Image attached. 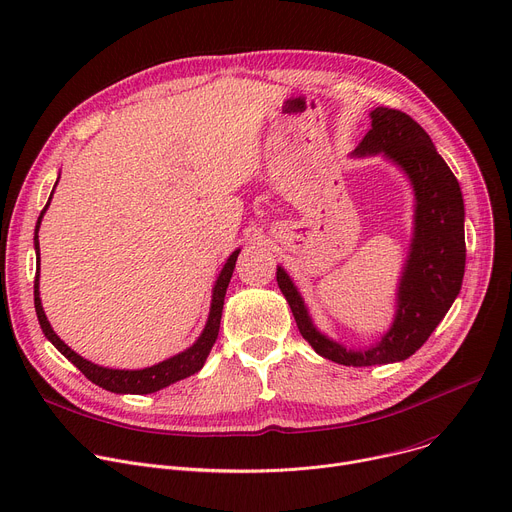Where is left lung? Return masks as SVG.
I'll return each instance as SVG.
<instances>
[{"label": "left lung", "mask_w": 512, "mask_h": 512, "mask_svg": "<svg viewBox=\"0 0 512 512\" xmlns=\"http://www.w3.org/2000/svg\"><path fill=\"white\" fill-rule=\"evenodd\" d=\"M369 116L371 129L352 157L381 153L408 176L414 192V229L389 330L367 348H346L328 338L313 324L287 270L277 266V283L301 336L320 357L346 367L387 365L412 357L457 299L465 272V209L457 178L428 133L406 112L377 106Z\"/></svg>", "instance_id": "8db88e82"}]
</instances>
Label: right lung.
Masks as SVG:
<instances>
[{
	"instance_id": "obj_1",
	"label": "right lung",
	"mask_w": 512,
	"mask_h": 512,
	"mask_svg": "<svg viewBox=\"0 0 512 512\" xmlns=\"http://www.w3.org/2000/svg\"><path fill=\"white\" fill-rule=\"evenodd\" d=\"M59 182V180H57ZM55 182V186H57ZM55 192V188H53ZM53 192L49 196V203L45 205V209L41 211V217H38L36 221V227H34V250H36V260H38V268H36V277H34V309H36V318H38V324H41L43 328V334L47 336V340L53 342V346L61 352V355L71 361L77 369H80L92 383L100 385L102 389L106 391H112V393H139V396H143V393H153V391H160L180 379H186L194 373H199L209 357V352L217 340V334H219V324H221V313H223V301H225V291H227V285L231 281V274H233V268H235V260H238V254H240V248L231 252V256L227 258V262L223 264L219 277L213 285V295H211V309H209V318H207V324L201 332V336L194 340L192 346H188L186 350L178 352V355L157 363V365H151V367H145V369H108V367H100L84 357L77 355L75 350H71L57 334L55 330L51 328L47 316H45V309H43V303H41V291H38V287H41V246H38V229H41V221L51 205V199H53Z\"/></svg>"
}]
</instances>
